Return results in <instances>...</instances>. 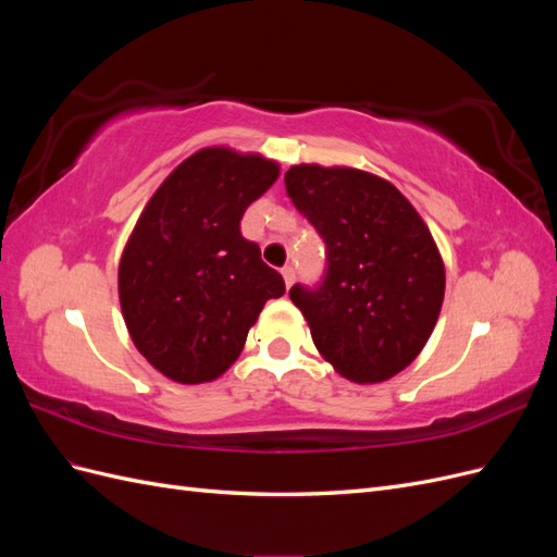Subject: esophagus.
<instances>
[{"label": "esophagus", "instance_id": "obj_1", "mask_svg": "<svg viewBox=\"0 0 557 557\" xmlns=\"http://www.w3.org/2000/svg\"><path fill=\"white\" fill-rule=\"evenodd\" d=\"M283 281H285V288H290V285L295 283V269L288 264V267H283Z\"/></svg>", "mask_w": 557, "mask_h": 557}]
</instances>
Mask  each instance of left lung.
<instances>
[{"instance_id":"8db88e82","label":"left lung","mask_w":557,"mask_h":557,"mask_svg":"<svg viewBox=\"0 0 557 557\" xmlns=\"http://www.w3.org/2000/svg\"><path fill=\"white\" fill-rule=\"evenodd\" d=\"M285 190L327 246L323 285L290 290L318 352L352 383L393 379L425 348L444 305L430 227L391 181L352 166L293 164Z\"/></svg>"}]
</instances>
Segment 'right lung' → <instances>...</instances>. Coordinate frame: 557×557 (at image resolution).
Masks as SVG:
<instances>
[{
	"mask_svg": "<svg viewBox=\"0 0 557 557\" xmlns=\"http://www.w3.org/2000/svg\"><path fill=\"white\" fill-rule=\"evenodd\" d=\"M278 174L260 153L207 146L148 199L117 264V297L134 346L162 376L185 385L223 376L262 307L285 293L239 230Z\"/></svg>",
	"mask_w": 557,
	"mask_h": 557,
	"instance_id": "add662e5",
	"label": "right lung"
}]
</instances>
